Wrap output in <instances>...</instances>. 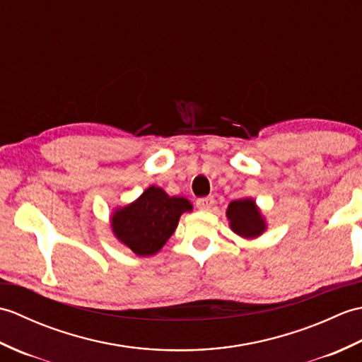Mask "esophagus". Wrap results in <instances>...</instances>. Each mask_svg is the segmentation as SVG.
I'll list each match as a JSON object with an SVG mask.
<instances>
[{"mask_svg": "<svg viewBox=\"0 0 362 362\" xmlns=\"http://www.w3.org/2000/svg\"><path fill=\"white\" fill-rule=\"evenodd\" d=\"M213 205H214V199H213L211 196L197 199V202H196L197 209H199V210H204V211H209Z\"/></svg>", "mask_w": 362, "mask_h": 362, "instance_id": "1", "label": "esophagus"}]
</instances>
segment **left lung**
I'll list each match as a JSON object with an SVG mask.
<instances>
[{
	"label": "left lung",
	"mask_w": 362,
	"mask_h": 362,
	"mask_svg": "<svg viewBox=\"0 0 362 362\" xmlns=\"http://www.w3.org/2000/svg\"><path fill=\"white\" fill-rule=\"evenodd\" d=\"M226 214L232 232L244 238V240H255L267 228L266 219L252 197L236 199V201L230 202Z\"/></svg>",
	"instance_id": "1"
}]
</instances>
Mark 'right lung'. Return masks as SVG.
I'll list each match as a JSON object with an SVG mask.
<instances>
[{
  "instance_id": "obj_1",
  "label": "right lung",
  "mask_w": 362,
  "mask_h": 362,
  "mask_svg": "<svg viewBox=\"0 0 362 362\" xmlns=\"http://www.w3.org/2000/svg\"><path fill=\"white\" fill-rule=\"evenodd\" d=\"M193 210L185 197L168 196L160 187H149L143 194L112 211L115 238L138 257H151L166 244L179 226L183 213Z\"/></svg>"
}]
</instances>
